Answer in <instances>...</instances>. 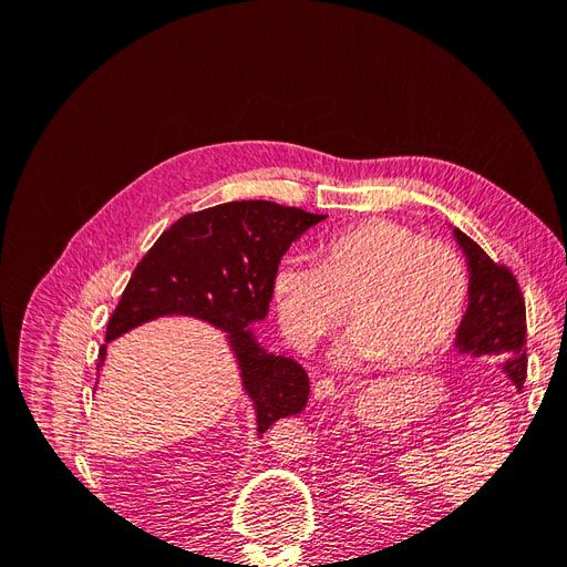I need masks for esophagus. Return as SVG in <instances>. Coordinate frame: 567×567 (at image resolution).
<instances>
[{
    "label": "esophagus",
    "mask_w": 567,
    "mask_h": 567,
    "mask_svg": "<svg viewBox=\"0 0 567 567\" xmlns=\"http://www.w3.org/2000/svg\"><path fill=\"white\" fill-rule=\"evenodd\" d=\"M315 400H319V402H323V400H331L333 394H336V383L331 381V379H319L317 383H315Z\"/></svg>",
    "instance_id": "esophagus-1"
}]
</instances>
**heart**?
<instances>
[{"label": "heart", "instance_id": "1", "mask_svg": "<svg viewBox=\"0 0 567 567\" xmlns=\"http://www.w3.org/2000/svg\"><path fill=\"white\" fill-rule=\"evenodd\" d=\"M274 300L286 338L312 350L346 319L352 338L340 362L388 369L416 364L452 338L471 298L468 265L458 250L392 219H367L331 234L319 262L288 255L274 271Z\"/></svg>", "mask_w": 567, "mask_h": 567}]
</instances>
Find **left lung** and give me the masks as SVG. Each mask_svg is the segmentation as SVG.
<instances>
[{"mask_svg": "<svg viewBox=\"0 0 567 567\" xmlns=\"http://www.w3.org/2000/svg\"><path fill=\"white\" fill-rule=\"evenodd\" d=\"M471 271L468 310L461 319L456 348L475 357H499L508 379L523 390L527 375V323L520 286L506 265L494 262L471 236L454 229Z\"/></svg>", "mask_w": 567, "mask_h": 567, "instance_id": "1", "label": "left lung"}]
</instances>
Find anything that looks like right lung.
I'll use <instances>...</instances> for the list:
<instances>
[{
  "instance_id": "add662e5",
  "label": "right lung",
  "mask_w": 567,
  "mask_h": 567,
  "mask_svg": "<svg viewBox=\"0 0 567 567\" xmlns=\"http://www.w3.org/2000/svg\"><path fill=\"white\" fill-rule=\"evenodd\" d=\"M323 217L271 200H231L179 217L132 271L106 342L165 315L203 319L229 338L255 404L257 433L300 414L310 394L305 369L260 348L248 326L267 317L274 271L290 244ZM104 357L106 346L99 369Z\"/></svg>"
}]
</instances>
